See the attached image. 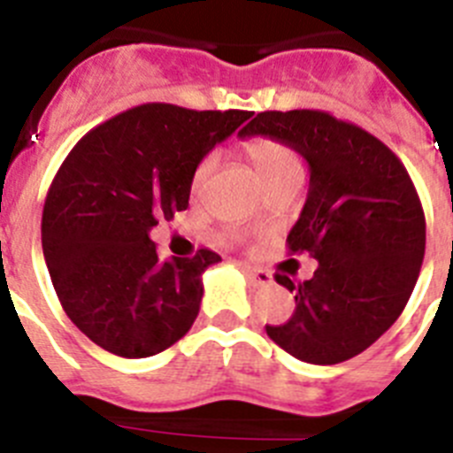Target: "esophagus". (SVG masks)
I'll list each match as a JSON object with an SVG mask.
<instances>
[{
  "label": "esophagus",
  "mask_w": 453,
  "mask_h": 453,
  "mask_svg": "<svg viewBox=\"0 0 453 453\" xmlns=\"http://www.w3.org/2000/svg\"><path fill=\"white\" fill-rule=\"evenodd\" d=\"M246 275H249V280L253 282V287H269L273 285V275L265 269H257V266H243Z\"/></svg>",
  "instance_id": "34e87169"
}]
</instances>
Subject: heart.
Returning <instances> with one entry per match:
<instances>
[{
	"label": "heart",
	"instance_id": "b5f03b06",
	"mask_svg": "<svg viewBox=\"0 0 453 453\" xmlns=\"http://www.w3.org/2000/svg\"><path fill=\"white\" fill-rule=\"evenodd\" d=\"M243 155L250 161V166L257 173L259 182L265 184V187L275 182V180L303 178L301 159H298L296 152L280 139H273V136H257V139H250L249 143H243ZM214 166V157H204V159L198 161V166L194 168V175H191V194L196 196L203 191L204 182L210 180Z\"/></svg>",
	"mask_w": 453,
	"mask_h": 453
}]
</instances>
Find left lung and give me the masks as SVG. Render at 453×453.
Segmentation results:
<instances>
[{
	"label": "left lung",
	"instance_id": "8db88e82",
	"mask_svg": "<svg viewBox=\"0 0 453 453\" xmlns=\"http://www.w3.org/2000/svg\"><path fill=\"white\" fill-rule=\"evenodd\" d=\"M239 136L285 141L310 168L287 243L319 266L303 282L275 275L296 308L266 335L303 363H344L399 319L412 294L426 246L415 184L388 145L326 111L257 113Z\"/></svg>",
	"mask_w": 453,
	"mask_h": 453
}]
</instances>
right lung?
I'll return each instance as SVG.
<instances>
[{
	"instance_id": "obj_1",
	"label": "right lung",
	"mask_w": 453,
	"mask_h": 453,
	"mask_svg": "<svg viewBox=\"0 0 453 453\" xmlns=\"http://www.w3.org/2000/svg\"><path fill=\"white\" fill-rule=\"evenodd\" d=\"M250 111L141 104L90 129L42 207V255L63 310L104 351L150 357L198 317L214 250L161 259L150 230L188 207L198 161Z\"/></svg>"
}]
</instances>
